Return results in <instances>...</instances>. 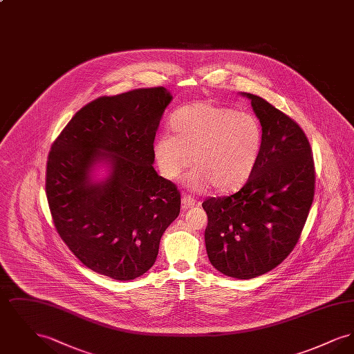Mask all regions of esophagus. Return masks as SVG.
<instances>
[{"label": "esophagus", "mask_w": 354, "mask_h": 354, "mask_svg": "<svg viewBox=\"0 0 354 354\" xmlns=\"http://www.w3.org/2000/svg\"><path fill=\"white\" fill-rule=\"evenodd\" d=\"M195 204H196V201L194 198H191L188 195H183V198H182V208L183 209H189V208L195 207Z\"/></svg>", "instance_id": "1"}]
</instances>
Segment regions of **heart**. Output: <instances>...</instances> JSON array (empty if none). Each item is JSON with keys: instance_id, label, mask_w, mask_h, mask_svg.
Listing matches in <instances>:
<instances>
[{"instance_id": "b5f03b06", "label": "heart", "mask_w": 354, "mask_h": 354, "mask_svg": "<svg viewBox=\"0 0 354 354\" xmlns=\"http://www.w3.org/2000/svg\"><path fill=\"white\" fill-rule=\"evenodd\" d=\"M169 127L174 134L163 133L153 142L156 166L167 180H176L192 160L187 185L195 191L209 185L218 192L240 188L261 155L260 120L231 107L191 102L171 115Z\"/></svg>"}]
</instances>
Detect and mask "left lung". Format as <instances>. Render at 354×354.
I'll return each instance as SVG.
<instances>
[{"instance_id": "8db88e82", "label": "left lung", "mask_w": 354, "mask_h": 354, "mask_svg": "<svg viewBox=\"0 0 354 354\" xmlns=\"http://www.w3.org/2000/svg\"><path fill=\"white\" fill-rule=\"evenodd\" d=\"M264 140L251 178L230 196L203 203L211 264L225 276L248 280L276 268L293 251L315 196V165L301 127L250 93Z\"/></svg>"}]
</instances>
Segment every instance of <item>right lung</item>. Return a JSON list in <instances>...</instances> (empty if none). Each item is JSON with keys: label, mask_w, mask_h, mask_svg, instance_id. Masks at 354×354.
I'll return each instance as SVG.
<instances>
[{"label": "right lung", "mask_w": 354, "mask_h": 354, "mask_svg": "<svg viewBox=\"0 0 354 354\" xmlns=\"http://www.w3.org/2000/svg\"><path fill=\"white\" fill-rule=\"evenodd\" d=\"M171 101L165 87L101 97L71 118L49 152L46 196L57 232L87 268L114 280L151 268L180 212L176 185L152 166ZM101 165L108 174L95 180Z\"/></svg>", "instance_id": "1"}]
</instances>
